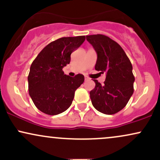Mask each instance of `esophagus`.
<instances>
[{
	"instance_id": "1",
	"label": "esophagus",
	"mask_w": 160,
	"mask_h": 160,
	"mask_svg": "<svg viewBox=\"0 0 160 160\" xmlns=\"http://www.w3.org/2000/svg\"><path fill=\"white\" fill-rule=\"evenodd\" d=\"M90 79H89V78H87V77H85V81H88V80H89Z\"/></svg>"
}]
</instances>
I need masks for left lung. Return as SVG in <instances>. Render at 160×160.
<instances>
[{
	"label": "left lung",
	"mask_w": 160,
	"mask_h": 160,
	"mask_svg": "<svg viewBox=\"0 0 160 160\" xmlns=\"http://www.w3.org/2000/svg\"><path fill=\"white\" fill-rule=\"evenodd\" d=\"M86 40L98 56L95 69L106 74L104 84L94 80L95 86L89 92L92 104L101 113L114 114L126 107L133 94L132 65L122 47L109 37L93 34Z\"/></svg>",
	"instance_id": "8db88e82"
}]
</instances>
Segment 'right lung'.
Segmentation results:
<instances>
[{
    "instance_id": "obj_1",
    "label": "right lung",
    "mask_w": 160,
    "mask_h": 160,
    "mask_svg": "<svg viewBox=\"0 0 160 160\" xmlns=\"http://www.w3.org/2000/svg\"><path fill=\"white\" fill-rule=\"evenodd\" d=\"M85 36L62 38L49 43L32 62L28 77V92L38 110L57 115L71 106L84 76H67L62 71L71 62V54L82 44Z\"/></svg>"
}]
</instances>
